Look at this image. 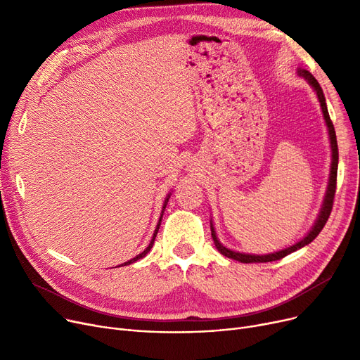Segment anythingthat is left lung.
Segmentation results:
<instances>
[{
  "label": "left lung",
  "mask_w": 360,
  "mask_h": 360,
  "mask_svg": "<svg viewBox=\"0 0 360 360\" xmlns=\"http://www.w3.org/2000/svg\"><path fill=\"white\" fill-rule=\"evenodd\" d=\"M297 74L302 75L311 86L312 89L315 90L316 96H318V101H319V105H321V110H323V115H324V120H326V124H327V128H328V136H330V144H331V169H330V179H328V186H327V193H326V197H324V202H323V207H321V212L312 226V229L308 232V235L300 239L299 242H296L295 245H292V247H288L285 250L281 251H277V252H271V254H266V255H255V254H243V252H236V251H232L229 248L223 247V245L220 243V240L217 239V235H216V231H214V226L213 223L210 221V229H212V238L214 240V245L216 248L219 250L220 254H223L224 257L228 258H232V259H236L239 262H245V264H250V262H270V261H276V259H281L285 258L286 255H289L290 252H295L300 248H304L305 245L311 243L318 235L319 232L323 231V228L326 226L328 217H330V213L333 210V201H334V195H335V185H337V166H338V147H337V139H335V131H334V125L330 120V115H328V109H327V103H326V98H324V93H323V89H321L319 83L316 82V79L314 77V75L307 71V70H302L299 68L297 70Z\"/></svg>",
  "instance_id": "obj_1"
}]
</instances>
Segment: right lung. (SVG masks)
I'll return each instance as SVG.
<instances>
[{"mask_svg":"<svg viewBox=\"0 0 360 360\" xmlns=\"http://www.w3.org/2000/svg\"><path fill=\"white\" fill-rule=\"evenodd\" d=\"M169 198H170V194H167V197H166V200H165V202H163V209H162V214H160V219H159V223H158V226H156V229H155V233H153V238H151V240H150V243H148V247L141 252V254H139L137 257H134V258H131L129 261H127V262H124V264H121V266H128V264H132V262H136L137 259H141V258H144L146 257V254H148V251L151 250V247H153V243H155V239H156V235H158V232H159V228H160V221H162V217H163V212H165V209H166V204H167V201H169Z\"/></svg>","mask_w":360,"mask_h":360,"instance_id":"1","label":"right lung"}]
</instances>
